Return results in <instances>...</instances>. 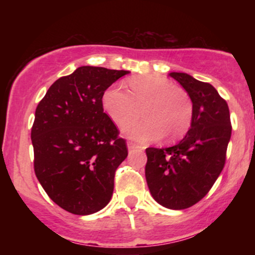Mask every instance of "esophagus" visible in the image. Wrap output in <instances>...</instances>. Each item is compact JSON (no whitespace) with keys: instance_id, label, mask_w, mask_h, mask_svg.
Here are the masks:
<instances>
[{"instance_id":"1","label":"esophagus","mask_w":255,"mask_h":255,"mask_svg":"<svg viewBox=\"0 0 255 255\" xmlns=\"http://www.w3.org/2000/svg\"><path fill=\"white\" fill-rule=\"evenodd\" d=\"M127 147H128V150H134V148H141V146H139L137 144H135V142L129 141L127 144Z\"/></svg>"}]
</instances>
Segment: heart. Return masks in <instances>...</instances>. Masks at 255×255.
I'll use <instances>...</instances> for the list:
<instances>
[{"label": "heart", "mask_w": 255, "mask_h": 255, "mask_svg": "<svg viewBox=\"0 0 255 255\" xmlns=\"http://www.w3.org/2000/svg\"><path fill=\"white\" fill-rule=\"evenodd\" d=\"M129 92L120 85L105 90L102 104L107 115L122 126L143 109L145 120L124 126L122 133L137 141H153L168 134L177 139L192 125L193 102L188 93L168 79L157 75L131 78Z\"/></svg>", "instance_id": "obj_1"}]
</instances>
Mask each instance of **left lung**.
<instances>
[{"label":"left lung","mask_w":255,"mask_h":255,"mask_svg":"<svg viewBox=\"0 0 255 255\" xmlns=\"http://www.w3.org/2000/svg\"><path fill=\"white\" fill-rule=\"evenodd\" d=\"M193 102L192 125L176 145L146 148L145 176L154 200L170 210L188 209L209 193L224 168L231 136L227 102L211 84L187 73H169Z\"/></svg>","instance_id":"obj_1"}]
</instances>
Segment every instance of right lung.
Here are the masks:
<instances>
[{
	"label": "right lung",
	"mask_w": 255,
	"mask_h": 255,
	"mask_svg": "<svg viewBox=\"0 0 255 255\" xmlns=\"http://www.w3.org/2000/svg\"><path fill=\"white\" fill-rule=\"evenodd\" d=\"M128 73L79 67L57 79L38 104L31 130L34 172L46 194L66 211L92 215L113 197L115 171L128 151L104 113L102 97Z\"/></svg>",
	"instance_id": "add662e5"
}]
</instances>
